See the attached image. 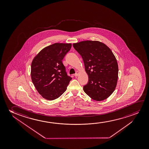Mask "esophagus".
<instances>
[{"instance_id": "34e87169", "label": "esophagus", "mask_w": 149, "mask_h": 149, "mask_svg": "<svg viewBox=\"0 0 149 149\" xmlns=\"http://www.w3.org/2000/svg\"><path fill=\"white\" fill-rule=\"evenodd\" d=\"M79 72L78 71H76V73L74 74V76H75V77H77L78 75H79Z\"/></svg>"}]
</instances>
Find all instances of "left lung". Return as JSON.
I'll list each match as a JSON object with an SVG mask.
<instances>
[{
  "label": "left lung",
  "instance_id": "left-lung-1",
  "mask_svg": "<svg viewBox=\"0 0 149 149\" xmlns=\"http://www.w3.org/2000/svg\"><path fill=\"white\" fill-rule=\"evenodd\" d=\"M73 46L81 56L88 76L84 92L93 100H105L114 92L118 79V65L113 53L98 41H81Z\"/></svg>",
  "mask_w": 149,
  "mask_h": 149
}]
</instances>
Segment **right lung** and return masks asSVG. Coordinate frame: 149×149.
Returning a JSON list of instances; mask_svg holds the SVG:
<instances>
[{
  "label": "right lung",
  "instance_id": "right-lung-1",
  "mask_svg": "<svg viewBox=\"0 0 149 149\" xmlns=\"http://www.w3.org/2000/svg\"><path fill=\"white\" fill-rule=\"evenodd\" d=\"M71 46V43H54L43 48L33 59L31 80L37 91L46 100L59 97L72 79L62 62Z\"/></svg>",
  "mask_w": 149,
  "mask_h": 149
}]
</instances>
